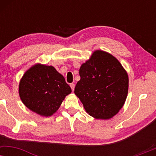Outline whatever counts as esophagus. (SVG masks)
I'll use <instances>...</instances> for the list:
<instances>
[{
  "label": "esophagus",
  "mask_w": 156,
  "mask_h": 156,
  "mask_svg": "<svg viewBox=\"0 0 156 156\" xmlns=\"http://www.w3.org/2000/svg\"><path fill=\"white\" fill-rule=\"evenodd\" d=\"M70 87H71L72 90L74 91V87H75V85H74V84H73V83H71V84H70Z\"/></svg>",
  "instance_id": "obj_1"
}]
</instances>
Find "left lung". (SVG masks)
<instances>
[{
    "mask_svg": "<svg viewBox=\"0 0 156 156\" xmlns=\"http://www.w3.org/2000/svg\"><path fill=\"white\" fill-rule=\"evenodd\" d=\"M80 76L74 94L91 116L106 120L118 114L127 97L129 76L116 57L95 50L81 65Z\"/></svg>",
    "mask_w": 156,
    "mask_h": 156,
    "instance_id": "obj_1",
    "label": "left lung"
}]
</instances>
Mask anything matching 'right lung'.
I'll use <instances>...</instances> for the list:
<instances>
[{
    "instance_id": "right-lung-1",
    "label": "right lung",
    "mask_w": 156,
    "mask_h": 156,
    "mask_svg": "<svg viewBox=\"0 0 156 156\" xmlns=\"http://www.w3.org/2000/svg\"><path fill=\"white\" fill-rule=\"evenodd\" d=\"M18 91L27 108L40 116L48 117L58 110L72 89L54 67L37 63L23 74Z\"/></svg>"
}]
</instances>
